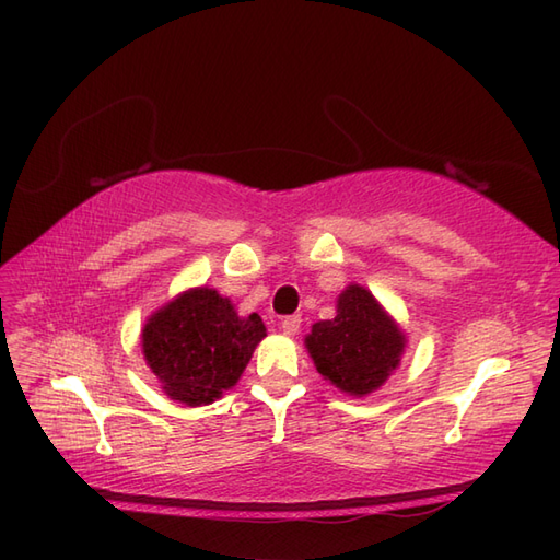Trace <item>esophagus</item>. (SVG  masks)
Segmentation results:
<instances>
[{"instance_id":"esophagus-1","label":"esophagus","mask_w":560,"mask_h":560,"mask_svg":"<svg viewBox=\"0 0 560 560\" xmlns=\"http://www.w3.org/2000/svg\"><path fill=\"white\" fill-rule=\"evenodd\" d=\"M299 329H301V317L299 315H289V317L281 319V331L287 337H293Z\"/></svg>"}]
</instances>
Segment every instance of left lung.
I'll return each mask as SVG.
<instances>
[{
  "mask_svg": "<svg viewBox=\"0 0 560 560\" xmlns=\"http://www.w3.org/2000/svg\"><path fill=\"white\" fill-rule=\"evenodd\" d=\"M305 349L329 385L365 397L397 371L407 335L371 291L349 283L337 299V315L313 325Z\"/></svg>",
  "mask_w": 560,
  "mask_h": 560,
  "instance_id": "1",
  "label": "left lung"
}]
</instances>
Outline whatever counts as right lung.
Returning a JSON list of instances; mask_svg holds the SVG:
<instances>
[{"instance_id":"right-lung-1","label":"right lung","mask_w":560,"mask_h":560,"mask_svg":"<svg viewBox=\"0 0 560 560\" xmlns=\"http://www.w3.org/2000/svg\"><path fill=\"white\" fill-rule=\"evenodd\" d=\"M265 337L267 327L257 313L241 317L231 299L197 287L151 313L141 329V351L165 395L201 407L241 380Z\"/></svg>"}]
</instances>
